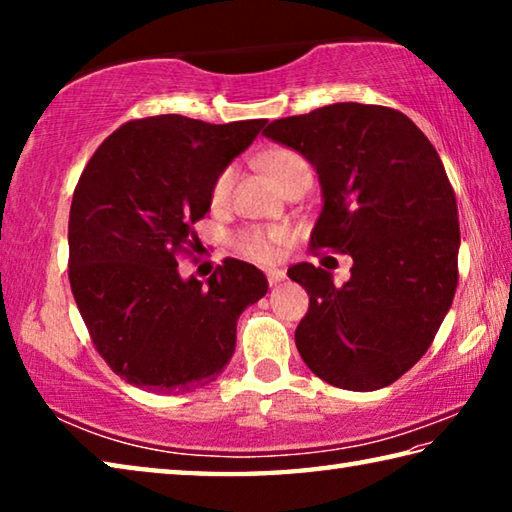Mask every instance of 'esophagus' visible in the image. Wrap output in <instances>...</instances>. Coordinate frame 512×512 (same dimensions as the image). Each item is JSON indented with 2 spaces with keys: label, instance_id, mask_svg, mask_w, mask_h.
Instances as JSON below:
<instances>
[{
  "label": "esophagus",
  "instance_id": "1",
  "mask_svg": "<svg viewBox=\"0 0 512 512\" xmlns=\"http://www.w3.org/2000/svg\"><path fill=\"white\" fill-rule=\"evenodd\" d=\"M284 277H287V273L284 271H280V268H271V271H266V280H268V284H277V282H282Z\"/></svg>",
  "mask_w": 512,
  "mask_h": 512
}]
</instances>
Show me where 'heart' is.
<instances>
[{
	"instance_id": "b5f03b06",
	"label": "heart",
	"mask_w": 512,
	"mask_h": 512,
	"mask_svg": "<svg viewBox=\"0 0 512 512\" xmlns=\"http://www.w3.org/2000/svg\"><path fill=\"white\" fill-rule=\"evenodd\" d=\"M268 169H271L277 183L284 185L296 171L309 169V164L298 151L277 149L271 153V158H268ZM232 185H235V169L225 167L219 176L214 178V183L210 187V205L214 210H221V207L228 205ZM289 237L291 232L287 228H282V225H271V228H244L237 232L232 244H235V248L244 257L255 259L259 264H271L277 257V248L287 244Z\"/></svg>"
}]
</instances>
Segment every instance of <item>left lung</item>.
I'll use <instances>...</instances> for the list:
<instances>
[{
  "label": "left lung",
  "mask_w": 512,
  "mask_h": 512,
  "mask_svg": "<svg viewBox=\"0 0 512 512\" xmlns=\"http://www.w3.org/2000/svg\"><path fill=\"white\" fill-rule=\"evenodd\" d=\"M266 137L314 164L325 205L309 248L352 255L350 280L302 262L309 311L296 345L309 370L345 391H377L420 361L458 284V210L438 151L404 112L334 103L275 119Z\"/></svg>",
  "instance_id": "left-lung-1"
}]
</instances>
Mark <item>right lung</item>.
<instances>
[{"label":"right lung","mask_w":512,"mask_h":512,"mask_svg":"<svg viewBox=\"0 0 512 512\" xmlns=\"http://www.w3.org/2000/svg\"><path fill=\"white\" fill-rule=\"evenodd\" d=\"M266 119L126 121L85 164L69 210L67 275L94 350L128 384L178 395L210 384L235 352L237 318L264 273L225 257L207 282L178 271L198 246L210 187Z\"/></svg>","instance_id":"obj_1"}]
</instances>
